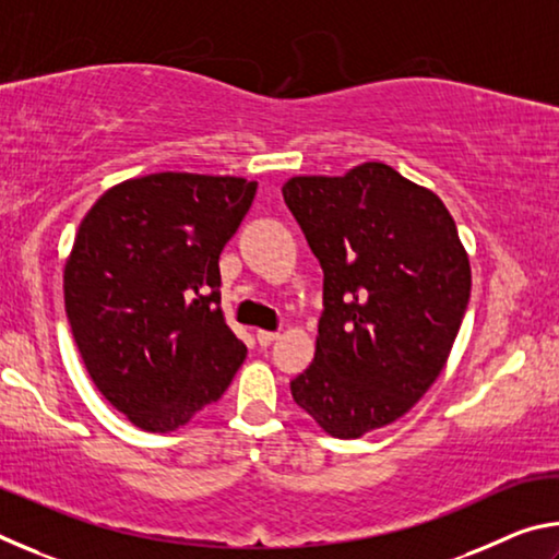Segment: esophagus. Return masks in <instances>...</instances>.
I'll use <instances>...</instances> for the list:
<instances>
[{
    "mask_svg": "<svg viewBox=\"0 0 559 559\" xmlns=\"http://www.w3.org/2000/svg\"><path fill=\"white\" fill-rule=\"evenodd\" d=\"M257 340H259L261 347H271L278 340V333H271V330H259Z\"/></svg>",
    "mask_w": 559,
    "mask_h": 559,
    "instance_id": "esophagus-1",
    "label": "esophagus"
}]
</instances>
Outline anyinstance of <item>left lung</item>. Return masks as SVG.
<instances>
[{
    "instance_id": "left-lung-1",
    "label": "left lung",
    "mask_w": 559,
    "mask_h": 559,
    "mask_svg": "<svg viewBox=\"0 0 559 559\" xmlns=\"http://www.w3.org/2000/svg\"><path fill=\"white\" fill-rule=\"evenodd\" d=\"M283 200L323 266L316 359L290 394L320 429L359 439L437 382L471 298V263L437 194L384 163L290 177Z\"/></svg>"
}]
</instances>
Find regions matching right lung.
I'll list each match as a JSON object with an SVG mask.
<instances>
[{"instance_id": "obj_1", "label": "right lung", "mask_w": 559, "mask_h": 559, "mask_svg": "<svg viewBox=\"0 0 559 559\" xmlns=\"http://www.w3.org/2000/svg\"><path fill=\"white\" fill-rule=\"evenodd\" d=\"M257 187L157 173L110 187L83 216L63 269L66 316L93 384L140 429L185 427L246 359L219 306V253Z\"/></svg>"}]
</instances>
